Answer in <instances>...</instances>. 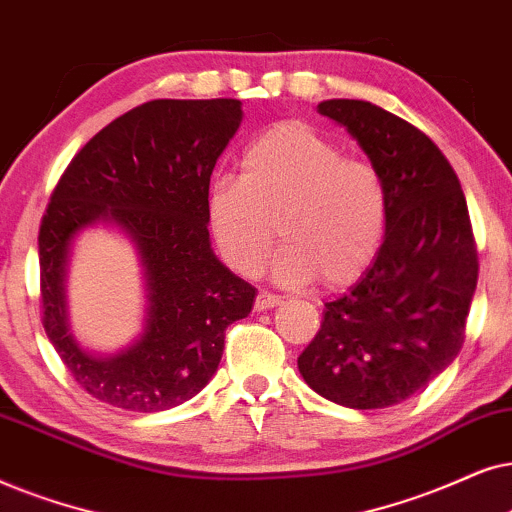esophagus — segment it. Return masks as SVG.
Wrapping results in <instances>:
<instances>
[{"label":"esophagus","instance_id":"1","mask_svg":"<svg viewBox=\"0 0 512 512\" xmlns=\"http://www.w3.org/2000/svg\"><path fill=\"white\" fill-rule=\"evenodd\" d=\"M283 304V299L278 295H271V292H260L255 299V309L257 311H267V309H274V306Z\"/></svg>","mask_w":512,"mask_h":512}]
</instances>
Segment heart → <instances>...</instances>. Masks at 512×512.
<instances>
[{
  "label": "heart",
  "mask_w": 512,
  "mask_h": 512,
  "mask_svg": "<svg viewBox=\"0 0 512 512\" xmlns=\"http://www.w3.org/2000/svg\"><path fill=\"white\" fill-rule=\"evenodd\" d=\"M206 208L217 248L238 274H260L278 231L276 281L309 283L318 276L327 288L356 281L388 227V189L379 170L344 156L304 121H281L252 140L241 175L210 182Z\"/></svg>",
  "instance_id": "1"
}]
</instances>
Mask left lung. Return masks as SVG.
<instances>
[{"label": "left lung", "instance_id": "left-lung-1", "mask_svg": "<svg viewBox=\"0 0 512 512\" xmlns=\"http://www.w3.org/2000/svg\"><path fill=\"white\" fill-rule=\"evenodd\" d=\"M388 189V227L374 262L327 302L297 358L306 384L351 410H381L452 365L478 285L466 196L445 154L419 128L365 100H323Z\"/></svg>", "mask_w": 512, "mask_h": 512}]
</instances>
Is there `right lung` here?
I'll use <instances>...</instances> for the list:
<instances>
[{
	"instance_id": "right-lung-1",
	"label": "right lung",
	"mask_w": 512,
	"mask_h": 512,
	"mask_svg": "<svg viewBox=\"0 0 512 512\" xmlns=\"http://www.w3.org/2000/svg\"><path fill=\"white\" fill-rule=\"evenodd\" d=\"M243 121L241 100H152L84 145L53 189L39 227L44 330L77 384L102 403L161 412L213 379L224 330L257 290L224 267L208 234L210 175ZM95 223L134 243L146 281L141 337L117 354L88 352L69 330L71 243Z\"/></svg>"
}]
</instances>
